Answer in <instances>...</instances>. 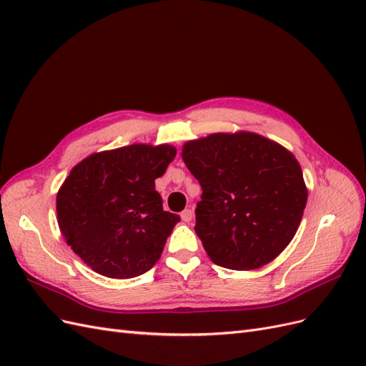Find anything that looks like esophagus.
I'll return each instance as SVG.
<instances>
[{
  "label": "esophagus",
  "mask_w": 366,
  "mask_h": 366,
  "mask_svg": "<svg viewBox=\"0 0 366 366\" xmlns=\"http://www.w3.org/2000/svg\"><path fill=\"white\" fill-rule=\"evenodd\" d=\"M192 215H194V214H192L191 209H184L183 212L180 214V217H182V219L184 221V223H189V221L192 219Z\"/></svg>",
  "instance_id": "34e87169"
}]
</instances>
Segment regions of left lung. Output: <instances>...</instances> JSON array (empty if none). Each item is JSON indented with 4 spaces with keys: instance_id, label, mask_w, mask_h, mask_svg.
Instances as JSON below:
<instances>
[{
    "instance_id": "1",
    "label": "left lung",
    "mask_w": 366,
    "mask_h": 366,
    "mask_svg": "<svg viewBox=\"0 0 366 366\" xmlns=\"http://www.w3.org/2000/svg\"><path fill=\"white\" fill-rule=\"evenodd\" d=\"M182 157L203 191L194 229L217 265L258 269L289 246L307 204L292 152L253 132H219L187 142Z\"/></svg>"
}]
</instances>
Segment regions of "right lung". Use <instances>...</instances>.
<instances>
[{
	"mask_svg": "<svg viewBox=\"0 0 366 366\" xmlns=\"http://www.w3.org/2000/svg\"><path fill=\"white\" fill-rule=\"evenodd\" d=\"M169 145H129L92 154L71 169L56 197L67 244L99 274L116 280L148 272L180 217L156 191L175 157Z\"/></svg>",
	"mask_w": 366,
	"mask_h": 366,
	"instance_id": "obj_1",
	"label": "right lung"
}]
</instances>
